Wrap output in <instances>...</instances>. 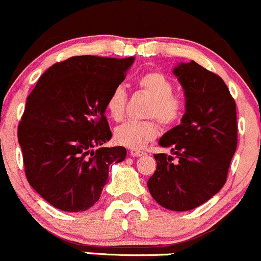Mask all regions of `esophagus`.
<instances>
[{
  "instance_id": "esophagus-1",
  "label": "esophagus",
  "mask_w": 261,
  "mask_h": 261,
  "mask_svg": "<svg viewBox=\"0 0 261 261\" xmlns=\"http://www.w3.org/2000/svg\"><path fill=\"white\" fill-rule=\"evenodd\" d=\"M129 153L132 157H139V155L144 154V152H142V150H138V149H130Z\"/></svg>"
}]
</instances>
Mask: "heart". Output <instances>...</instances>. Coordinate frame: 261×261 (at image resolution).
Returning a JSON list of instances; mask_svg holds the SVG:
<instances>
[{
	"mask_svg": "<svg viewBox=\"0 0 261 261\" xmlns=\"http://www.w3.org/2000/svg\"><path fill=\"white\" fill-rule=\"evenodd\" d=\"M137 87L142 93L149 96L147 106L146 120H128L114 130V141L120 146L132 149H141L152 142L160 133L157 121L166 128L173 127L182 119L186 109L185 98L174 93L173 82L160 70L143 72L137 80ZM128 95L123 85H117L107 96L106 109L109 117L115 122L123 119L125 114ZM155 117V120L152 118Z\"/></svg>",
	"mask_w": 261,
	"mask_h": 261,
	"instance_id": "1",
	"label": "heart"
}]
</instances>
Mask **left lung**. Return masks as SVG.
Returning a JSON list of instances; mask_svg holds the SVG:
<instances>
[{
	"label": "left lung",
	"mask_w": 261,
	"mask_h": 261,
	"mask_svg": "<svg viewBox=\"0 0 261 261\" xmlns=\"http://www.w3.org/2000/svg\"><path fill=\"white\" fill-rule=\"evenodd\" d=\"M173 72L185 89L186 113L181 124L160 139L174 157L154 154L157 168L147 186L162 207L187 211L226 182L238 146L236 104L224 80L195 61L181 63Z\"/></svg>",
	"instance_id": "1"
}]
</instances>
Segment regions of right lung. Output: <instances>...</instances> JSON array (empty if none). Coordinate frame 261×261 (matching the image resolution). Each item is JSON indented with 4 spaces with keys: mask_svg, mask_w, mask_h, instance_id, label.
Returning <instances> with one entry per match:
<instances>
[{
    "mask_svg": "<svg viewBox=\"0 0 261 261\" xmlns=\"http://www.w3.org/2000/svg\"><path fill=\"white\" fill-rule=\"evenodd\" d=\"M134 58L72 56L37 80L17 128L30 186L59 210L85 211L107 184L124 147H101L112 138L106 100L127 76Z\"/></svg>",
    "mask_w": 261,
    "mask_h": 261,
    "instance_id": "add662e5",
    "label": "right lung"
}]
</instances>
